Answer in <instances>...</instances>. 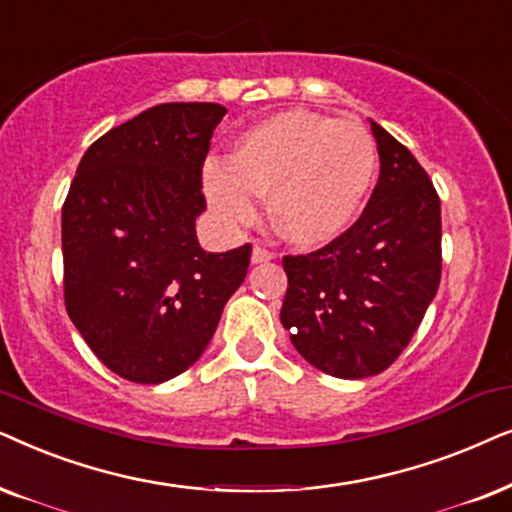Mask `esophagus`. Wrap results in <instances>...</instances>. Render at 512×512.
<instances>
[{"label": "esophagus", "instance_id": "esophagus-1", "mask_svg": "<svg viewBox=\"0 0 512 512\" xmlns=\"http://www.w3.org/2000/svg\"><path fill=\"white\" fill-rule=\"evenodd\" d=\"M271 260H274V252L271 250L262 248V245H255V248H252V255H250L252 264H262V262H271Z\"/></svg>", "mask_w": 512, "mask_h": 512}]
</instances>
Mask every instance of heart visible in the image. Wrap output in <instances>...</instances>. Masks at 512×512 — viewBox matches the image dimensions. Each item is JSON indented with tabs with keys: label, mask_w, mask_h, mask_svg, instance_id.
<instances>
[{
	"label": "heart",
	"mask_w": 512,
	"mask_h": 512,
	"mask_svg": "<svg viewBox=\"0 0 512 512\" xmlns=\"http://www.w3.org/2000/svg\"><path fill=\"white\" fill-rule=\"evenodd\" d=\"M374 175L377 145L360 121L285 109L245 128L229 161L203 163L201 185L227 227L255 222L257 196L269 194L278 234L299 248H318L356 224Z\"/></svg>",
	"instance_id": "heart-1"
}]
</instances>
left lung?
Returning <instances> with one entry per match:
<instances>
[{"label":"left lung","mask_w":512,"mask_h":512,"mask_svg":"<svg viewBox=\"0 0 512 512\" xmlns=\"http://www.w3.org/2000/svg\"><path fill=\"white\" fill-rule=\"evenodd\" d=\"M379 182L360 220L309 255L283 257L281 323L306 363L339 379L384 372L440 285V199L410 149L379 124Z\"/></svg>","instance_id":"left-lung-1"}]
</instances>
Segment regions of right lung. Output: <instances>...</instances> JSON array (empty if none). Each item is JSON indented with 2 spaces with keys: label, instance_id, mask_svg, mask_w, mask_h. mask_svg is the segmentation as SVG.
<instances>
[{
  "label": "right lung",
  "instance_id": "1",
  "mask_svg": "<svg viewBox=\"0 0 512 512\" xmlns=\"http://www.w3.org/2000/svg\"><path fill=\"white\" fill-rule=\"evenodd\" d=\"M227 109L166 102L102 135L63 206L65 306L119 377L161 384L192 367L248 274L250 245L206 252L201 168Z\"/></svg>",
  "mask_w": 512,
  "mask_h": 512
}]
</instances>
